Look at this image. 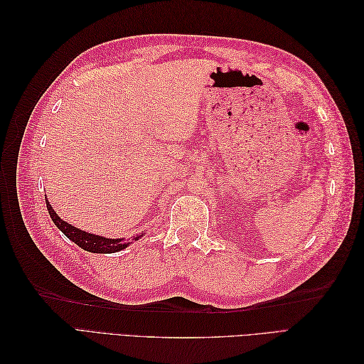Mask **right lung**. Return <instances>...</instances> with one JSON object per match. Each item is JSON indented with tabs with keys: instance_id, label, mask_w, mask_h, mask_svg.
<instances>
[{
	"instance_id": "right-lung-1",
	"label": "right lung",
	"mask_w": 364,
	"mask_h": 364,
	"mask_svg": "<svg viewBox=\"0 0 364 364\" xmlns=\"http://www.w3.org/2000/svg\"><path fill=\"white\" fill-rule=\"evenodd\" d=\"M46 203H47V209H48V214L53 220V223L56 225L62 232L67 235L71 241H74V243L87 250V252H92V253H114V252H119L126 249L130 243H126V241L123 238H105V237H100V235H94V234H87L85 232V230H80L77 229L71 225H68L67 222H63V220L54 213V209L51 208L50 202L46 199ZM144 234V232H142ZM139 237H136L135 240H138Z\"/></svg>"
}]
</instances>
